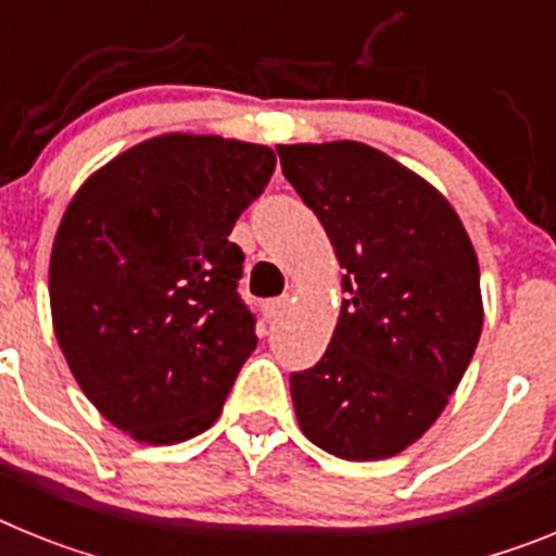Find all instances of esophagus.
<instances>
[{"instance_id": "esophagus-1", "label": "esophagus", "mask_w": 556, "mask_h": 556, "mask_svg": "<svg viewBox=\"0 0 556 556\" xmlns=\"http://www.w3.org/2000/svg\"><path fill=\"white\" fill-rule=\"evenodd\" d=\"M287 306H289L287 294H283V298H275V301H267L264 303V317H267V320H275V317H281V314L287 312Z\"/></svg>"}]
</instances>
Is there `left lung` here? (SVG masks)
<instances>
[{"instance_id": "obj_1", "label": "left lung", "mask_w": 556, "mask_h": 556, "mask_svg": "<svg viewBox=\"0 0 556 556\" xmlns=\"http://www.w3.org/2000/svg\"><path fill=\"white\" fill-rule=\"evenodd\" d=\"M342 275L326 356L292 372L303 434L348 462L390 459L448 406L484 323L479 258L440 189L362 141L278 144Z\"/></svg>"}]
</instances>
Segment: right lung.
<instances>
[{
	"label": "right lung",
	"instance_id": "1",
	"mask_svg": "<svg viewBox=\"0 0 556 556\" xmlns=\"http://www.w3.org/2000/svg\"><path fill=\"white\" fill-rule=\"evenodd\" d=\"M273 172L264 144L164 132L91 172L63 211L55 339L88 401L136 443L211 429L258 345L228 236Z\"/></svg>",
	"mask_w": 556,
	"mask_h": 556
}]
</instances>
